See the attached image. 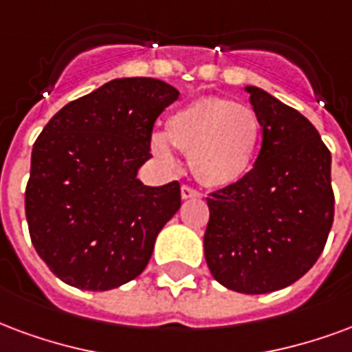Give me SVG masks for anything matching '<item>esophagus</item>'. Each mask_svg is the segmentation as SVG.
Here are the masks:
<instances>
[{
	"label": "esophagus",
	"instance_id": "obj_1",
	"mask_svg": "<svg viewBox=\"0 0 352 352\" xmlns=\"http://www.w3.org/2000/svg\"><path fill=\"white\" fill-rule=\"evenodd\" d=\"M181 196H183V199H192V197H199L201 194H199L196 188H192V186H186V184H184L183 188H181Z\"/></svg>",
	"mask_w": 352,
	"mask_h": 352
}]
</instances>
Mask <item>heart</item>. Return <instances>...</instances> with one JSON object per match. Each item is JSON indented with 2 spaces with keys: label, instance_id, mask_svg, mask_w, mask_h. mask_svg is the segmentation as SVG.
Returning a JSON list of instances; mask_svg holds the SVG:
<instances>
[{
  "label": "heart",
  "instance_id": "heart-1",
  "mask_svg": "<svg viewBox=\"0 0 352 352\" xmlns=\"http://www.w3.org/2000/svg\"><path fill=\"white\" fill-rule=\"evenodd\" d=\"M259 132V119L250 106L207 96L173 111L166 121V136L151 138V151L171 164L173 145L188 155L190 168L201 183L229 186L252 168Z\"/></svg>",
  "mask_w": 352,
  "mask_h": 352
}]
</instances>
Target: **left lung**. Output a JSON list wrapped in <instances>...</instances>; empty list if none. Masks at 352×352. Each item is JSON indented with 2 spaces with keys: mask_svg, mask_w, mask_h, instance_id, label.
Returning a JSON list of instances; mask_svg holds the SVG:
<instances>
[{
  "mask_svg": "<svg viewBox=\"0 0 352 352\" xmlns=\"http://www.w3.org/2000/svg\"><path fill=\"white\" fill-rule=\"evenodd\" d=\"M263 129L254 168L209 194L203 239L223 287L263 295L295 283L321 256L334 222L329 147L295 108L248 85Z\"/></svg>",
  "mask_w": 352,
  "mask_h": 352,
  "instance_id": "obj_1",
  "label": "left lung"
}]
</instances>
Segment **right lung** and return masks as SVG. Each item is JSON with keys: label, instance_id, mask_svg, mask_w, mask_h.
<instances>
[{"label": "right lung", "instance_id": "right-lung-1", "mask_svg": "<svg viewBox=\"0 0 352 352\" xmlns=\"http://www.w3.org/2000/svg\"><path fill=\"white\" fill-rule=\"evenodd\" d=\"M179 91L155 78H119L72 100L31 153L25 218L33 246L61 282L108 291L147 267L156 235L181 207V184L145 186L158 116Z\"/></svg>", "mask_w": 352, "mask_h": 352}]
</instances>
